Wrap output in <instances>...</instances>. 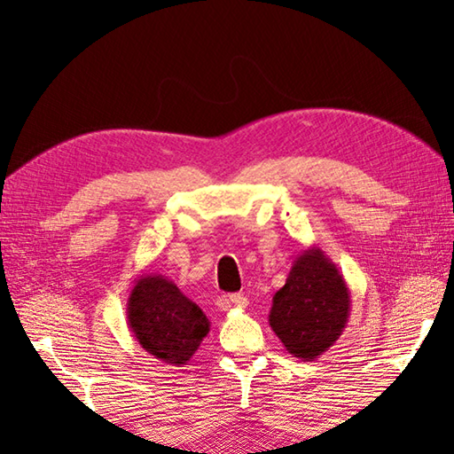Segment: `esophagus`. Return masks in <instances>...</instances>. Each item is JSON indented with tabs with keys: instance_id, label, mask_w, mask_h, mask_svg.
<instances>
[{
	"instance_id": "1",
	"label": "esophagus",
	"mask_w": 454,
	"mask_h": 454,
	"mask_svg": "<svg viewBox=\"0 0 454 454\" xmlns=\"http://www.w3.org/2000/svg\"><path fill=\"white\" fill-rule=\"evenodd\" d=\"M230 302H232V306H236V308H239V310H244V308H247V298L244 296V294H232L230 296Z\"/></svg>"
}]
</instances>
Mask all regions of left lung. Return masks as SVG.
Segmentation results:
<instances>
[{
  "instance_id": "obj_1",
  "label": "left lung",
  "mask_w": 454,
  "mask_h": 454,
  "mask_svg": "<svg viewBox=\"0 0 454 454\" xmlns=\"http://www.w3.org/2000/svg\"><path fill=\"white\" fill-rule=\"evenodd\" d=\"M351 312V293L320 247L302 249L283 288L273 296L269 325L296 359L316 361L340 340Z\"/></svg>"
}]
</instances>
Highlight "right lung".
Returning a JSON list of instances; mask_svg holds the SVG:
<instances>
[{"label": "right lung", "instance_id": "1", "mask_svg": "<svg viewBox=\"0 0 454 454\" xmlns=\"http://www.w3.org/2000/svg\"><path fill=\"white\" fill-rule=\"evenodd\" d=\"M127 320L142 349L173 366L187 364L210 332L207 314L163 275L134 281Z\"/></svg>", "mask_w": 454, "mask_h": 454}]
</instances>
